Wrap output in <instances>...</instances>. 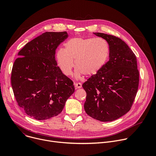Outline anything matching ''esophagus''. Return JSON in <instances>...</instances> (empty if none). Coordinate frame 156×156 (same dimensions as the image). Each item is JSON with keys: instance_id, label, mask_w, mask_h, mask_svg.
I'll return each mask as SVG.
<instances>
[{"instance_id": "obj_1", "label": "esophagus", "mask_w": 156, "mask_h": 156, "mask_svg": "<svg viewBox=\"0 0 156 156\" xmlns=\"http://www.w3.org/2000/svg\"><path fill=\"white\" fill-rule=\"evenodd\" d=\"M75 85V88L76 89H80L82 87V84L80 83H76L74 84Z\"/></svg>"}]
</instances>
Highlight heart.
I'll list each match as a JSON object with an SVG mask.
<instances>
[{
	"instance_id": "1",
	"label": "heart",
	"mask_w": 156,
	"mask_h": 156,
	"mask_svg": "<svg viewBox=\"0 0 156 156\" xmlns=\"http://www.w3.org/2000/svg\"><path fill=\"white\" fill-rule=\"evenodd\" d=\"M109 53L108 44L104 40L76 37L65 43V49H58L56 59L59 67L66 76L72 74L75 60L77 67L76 77L83 74L92 77L104 67Z\"/></svg>"
}]
</instances>
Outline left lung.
<instances>
[{
    "instance_id": "obj_1",
    "label": "left lung",
    "mask_w": 156,
    "mask_h": 156,
    "mask_svg": "<svg viewBox=\"0 0 156 156\" xmlns=\"http://www.w3.org/2000/svg\"><path fill=\"white\" fill-rule=\"evenodd\" d=\"M105 40L110 49L109 61L96 75L85 82L87 93L85 111L100 122H112L128 113L139 85V71L135 55L120 38L94 33Z\"/></svg>"
}]
</instances>
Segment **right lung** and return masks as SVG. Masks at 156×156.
Masks as SVG:
<instances>
[{
	"label": "right lung",
	"instance_id": "add662e5",
	"mask_svg": "<svg viewBox=\"0 0 156 156\" xmlns=\"http://www.w3.org/2000/svg\"><path fill=\"white\" fill-rule=\"evenodd\" d=\"M66 31L45 32L27 43L13 65L11 83L20 107L44 120L58 115L75 90L73 82L57 66L56 49Z\"/></svg>",
	"mask_w": 156,
	"mask_h": 156
}]
</instances>
